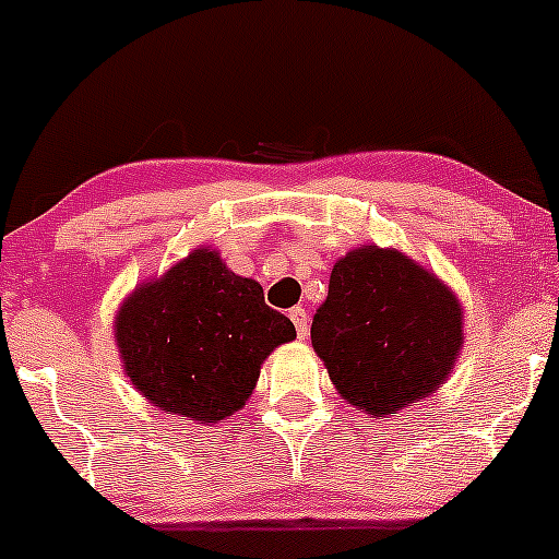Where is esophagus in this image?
Here are the masks:
<instances>
[{"mask_svg": "<svg viewBox=\"0 0 559 559\" xmlns=\"http://www.w3.org/2000/svg\"><path fill=\"white\" fill-rule=\"evenodd\" d=\"M290 320H293V325H296L298 338H306V333H309V322H306V311L301 309V306L290 309Z\"/></svg>", "mask_w": 559, "mask_h": 559, "instance_id": "1", "label": "esophagus"}]
</instances>
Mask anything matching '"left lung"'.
<instances>
[{"label": "left lung", "instance_id": "1", "mask_svg": "<svg viewBox=\"0 0 559 559\" xmlns=\"http://www.w3.org/2000/svg\"><path fill=\"white\" fill-rule=\"evenodd\" d=\"M461 306L397 250H352L330 274L311 346L341 397L373 416L429 397L461 349Z\"/></svg>", "mask_w": 559, "mask_h": 559}]
</instances>
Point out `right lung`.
Masks as SVG:
<instances>
[{
  "instance_id": "obj_1",
  "label": "right lung",
  "mask_w": 559,
  "mask_h": 559,
  "mask_svg": "<svg viewBox=\"0 0 559 559\" xmlns=\"http://www.w3.org/2000/svg\"><path fill=\"white\" fill-rule=\"evenodd\" d=\"M114 333L138 392L202 424L239 411L263 359L296 338L293 322L263 301V287L205 248L135 290Z\"/></svg>"
}]
</instances>
